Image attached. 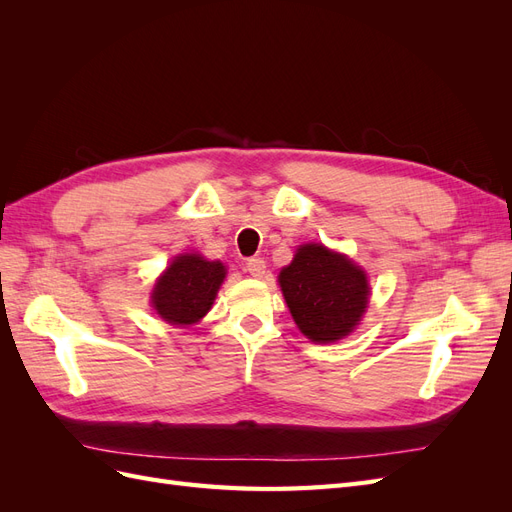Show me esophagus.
I'll list each match as a JSON object with an SVG mask.
<instances>
[{"label":"esophagus","mask_w":512,"mask_h":512,"mask_svg":"<svg viewBox=\"0 0 512 512\" xmlns=\"http://www.w3.org/2000/svg\"><path fill=\"white\" fill-rule=\"evenodd\" d=\"M265 269H267V262L262 258H247L245 260V271L252 277H262L265 275Z\"/></svg>","instance_id":"esophagus-1"}]
</instances>
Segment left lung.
<instances>
[{
    "instance_id": "left-lung-1",
    "label": "left lung",
    "mask_w": 512,
    "mask_h": 512,
    "mask_svg": "<svg viewBox=\"0 0 512 512\" xmlns=\"http://www.w3.org/2000/svg\"><path fill=\"white\" fill-rule=\"evenodd\" d=\"M280 286L301 333L320 344L346 337L369 299L365 271L318 243L299 247L280 273Z\"/></svg>"
}]
</instances>
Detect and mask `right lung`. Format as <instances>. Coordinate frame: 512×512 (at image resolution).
<instances>
[{
    "mask_svg": "<svg viewBox=\"0 0 512 512\" xmlns=\"http://www.w3.org/2000/svg\"><path fill=\"white\" fill-rule=\"evenodd\" d=\"M222 262H209L198 254H183L173 260L153 288V307L173 324H192L203 318L224 282Z\"/></svg>",
    "mask_w": 512,
    "mask_h": 512,
    "instance_id": "1",
    "label": "right lung"
}]
</instances>
